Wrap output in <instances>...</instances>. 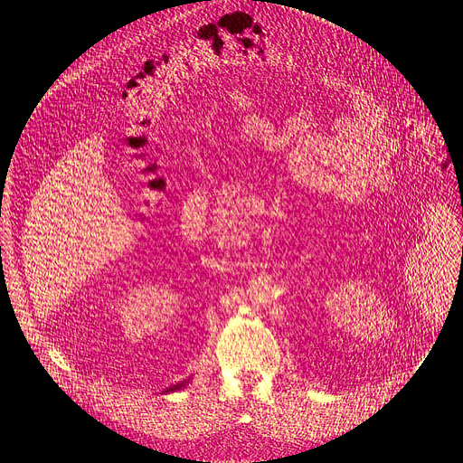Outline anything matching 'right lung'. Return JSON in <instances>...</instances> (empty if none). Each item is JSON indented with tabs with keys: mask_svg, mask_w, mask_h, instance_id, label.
<instances>
[{
	"mask_svg": "<svg viewBox=\"0 0 463 463\" xmlns=\"http://www.w3.org/2000/svg\"><path fill=\"white\" fill-rule=\"evenodd\" d=\"M190 383V379H184V381H181V383H175V384H172V386H168L166 390H163V393H170V392H177V390H181V388H184L186 384Z\"/></svg>",
	"mask_w": 463,
	"mask_h": 463,
	"instance_id": "1",
	"label": "right lung"
}]
</instances>
